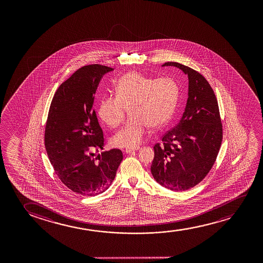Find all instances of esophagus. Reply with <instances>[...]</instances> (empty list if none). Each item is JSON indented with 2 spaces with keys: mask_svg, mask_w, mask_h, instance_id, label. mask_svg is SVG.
<instances>
[{
  "mask_svg": "<svg viewBox=\"0 0 263 263\" xmlns=\"http://www.w3.org/2000/svg\"><path fill=\"white\" fill-rule=\"evenodd\" d=\"M138 150H139V147L135 148V149L126 148V150H125V153H126V154H132V153H135V152L138 151Z\"/></svg>",
  "mask_w": 263,
  "mask_h": 263,
  "instance_id": "34e87169",
  "label": "esophagus"
}]
</instances>
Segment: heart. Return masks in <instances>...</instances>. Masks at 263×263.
<instances>
[{
	"label": "heart",
	"instance_id": "obj_1",
	"mask_svg": "<svg viewBox=\"0 0 263 263\" xmlns=\"http://www.w3.org/2000/svg\"><path fill=\"white\" fill-rule=\"evenodd\" d=\"M116 96L103 97L98 116L110 127L124 121L127 108L130 118L113 136L114 147L135 148L142 144L150 126H164L174 113L180 98V86L171 77L155 79L138 72H127L114 86Z\"/></svg>",
	"mask_w": 263,
	"mask_h": 263
}]
</instances>
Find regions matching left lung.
I'll list each match as a JSON object with an SVG mask.
<instances>
[{"instance_id": "8db88e82", "label": "left lung", "mask_w": 263, "mask_h": 263, "mask_svg": "<svg viewBox=\"0 0 263 263\" xmlns=\"http://www.w3.org/2000/svg\"><path fill=\"white\" fill-rule=\"evenodd\" d=\"M189 78V98L180 122L155 144L151 172L155 180L171 191H187L210 172L223 139V126L216 95L205 77L176 62Z\"/></svg>"}]
</instances>
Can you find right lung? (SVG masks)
<instances>
[{
    "instance_id": "1",
    "label": "right lung",
    "mask_w": 263,
    "mask_h": 263,
    "mask_svg": "<svg viewBox=\"0 0 263 263\" xmlns=\"http://www.w3.org/2000/svg\"><path fill=\"white\" fill-rule=\"evenodd\" d=\"M114 69L85 65L62 83L51 101L45 146L55 174L77 194L95 196L108 190L123 160L122 152L103 149L104 137L92 108L105 73Z\"/></svg>"
}]
</instances>
